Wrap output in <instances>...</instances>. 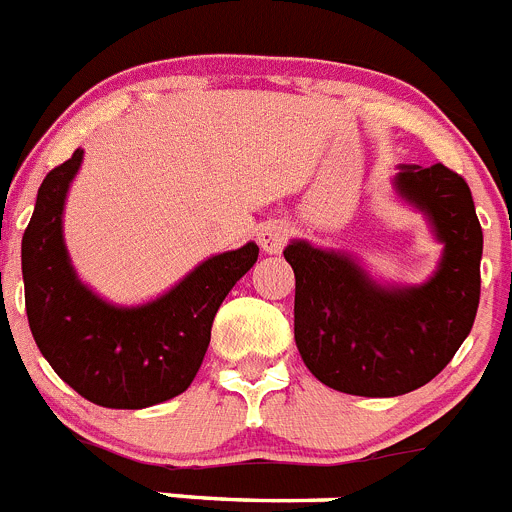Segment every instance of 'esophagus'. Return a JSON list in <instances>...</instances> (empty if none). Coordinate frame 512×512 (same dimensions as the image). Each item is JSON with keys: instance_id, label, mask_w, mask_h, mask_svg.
I'll use <instances>...</instances> for the list:
<instances>
[{"instance_id": "1", "label": "esophagus", "mask_w": 512, "mask_h": 512, "mask_svg": "<svg viewBox=\"0 0 512 512\" xmlns=\"http://www.w3.org/2000/svg\"><path fill=\"white\" fill-rule=\"evenodd\" d=\"M288 224L283 222H267L265 227L257 232V242H260L262 252H267V255H278L280 250L285 247V242H288Z\"/></svg>"}]
</instances>
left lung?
<instances>
[{"label": "left lung", "mask_w": 512, "mask_h": 512, "mask_svg": "<svg viewBox=\"0 0 512 512\" xmlns=\"http://www.w3.org/2000/svg\"><path fill=\"white\" fill-rule=\"evenodd\" d=\"M393 183L444 245L426 283L382 285L352 255L306 239L283 250L296 273V347L339 393L393 398L426 385L462 347L480 306L482 227L467 181L436 163L398 165Z\"/></svg>", "instance_id": "8db88e82"}]
</instances>
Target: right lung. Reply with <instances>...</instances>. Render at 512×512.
I'll use <instances>...</instances> for the list:
<instances>
[{
    "mask_svg": "<svg viewBox=\"0 0 512 512\" xmlns=\"http://www.w3.org/2000/svg\"><path fill=\"white\" fill-rule=\"evenodd\" d=\"M84 150L38 188L22 237L25 308L35 344L78 395L104 408H147L176 398L204 362L214 316L260 247L222 252L142 306H114L78 280L63 242V206Z\"/></svg>",
    "mask_w": 512,
    "mask_h": 512,
    "instance_id": "obj_1",
    "label": "right lung"
}]
</instances>
